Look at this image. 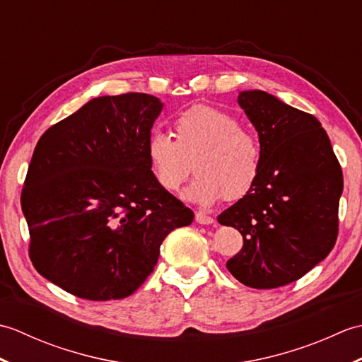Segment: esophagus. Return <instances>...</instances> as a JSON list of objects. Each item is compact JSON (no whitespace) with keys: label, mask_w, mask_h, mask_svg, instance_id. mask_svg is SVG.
<instances>
[{"label":"esophagus","mask_w":362,"mask_h":362,"mask_svg":"<svg viewBox=\"0 0 362 362\" xmlns=\"http://www.w3.org/2000/svg\"><path fill=\"white\" fill-rule=\"evenodd\" d=\"M196 222H197V224H202V226H211V224H214V218L210 216V214L204 213V211H197L196 213Z\"/></svg>","instance_id":"34e87169"}]
</instances>
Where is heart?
Returning a JSON list of instances; mask_svg holds the SVG:
<instances>
[{
    "label": "heart",
    "instance_id": "b5f03b06",
    "mask_svg": "<svg viewBox=\"0 0 362 362\" xmlns=\"http://www.w3.org/2000/svg\"><path fill=\"white\" fill-rule=\"evenodd\" d=\"M175 140L152 130L146 143L151 171L168 193H177L191 169L197 177L187 197L202 205L238 201L255 187L263 168V148L255 132L235 115L197 104L174 118ZM194 166H190V161Z\"/></svg>",
    "mask_w": 362,
    "mask_h": 362
}]
</instances>
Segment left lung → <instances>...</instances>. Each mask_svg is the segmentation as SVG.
Wrapping results in <instances>:
<instances>
[{
	"instance_id": "1",
	"label": "left lung",
	"mask_w": 362,
	"mask_h": 362,
	"mask_svg": "<svg viewBox=\"0 0 362 362\" xmlns=\"http://www.w3.org/2000/svg\"><path fill=\"white\" fill-rule=\"evenodd\" d=\"M238 103L258 132L263 168L255 187L218 216L244 240L227 269L245 286L274 289L302 279L334 247L342 169L316 117L261 90L243 91Z\"/></svg>"
}]
</instances>
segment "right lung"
I'll list each match as a JSON object with an SVG mask.
<instances>
[{
	"mask_svg": "<svg viewBox=\"0 0 362 362\" xmlns=\"http://www.w3.org/2000/svg\"><path fill=\"white\" fill-rule=\"evenodd\" d=\"M161 107L146 93L95 98L35 146L21 189L29 258L76 297L134 294L165 238L194 219L151 171L146 143Z\"/></svg>",
	"mask_w": 362,
	"mask_h": 362,
	"instance_id": "right-lung-1",
	"label": "right lung"
}]
</instances>
